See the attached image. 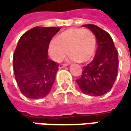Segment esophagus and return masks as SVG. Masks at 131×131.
<instances>
[{
	"label": "esophagus",
	"instance_id": "34e87169",
	"mask_svg": "<svg viewBox=\"0 0 131 131\" xmlns=\"http://www.w3.org/2000/svg\"><path fill=\"white\" fill-rule=\"evenodd\" d=\"M67 65H68V64H61L59 65V69L64 68V67H67Z\"/></svg>",
	"mask_w": 131,
	"mask_h": 131
}]
</instances>
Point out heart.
<instances>
[{
    "instance_id": "obj_1",
    "label": "heart",
    "mask_w": 131,
    "mask_h": 131,
    "mask_svg": "<svg viewBox=\"0 0 131 131\" xmlns=\"http://www.w3.org/2000/svg\"><path fill=\"white\" fill-rule=\"evenodd\" d=\"M69 52V59L87 62L93 58L96 48L94 33L88 29L71 28L61 32L58 38L51 40L48 51L55 61H61Z\"/></svg>"
}]
</instances>
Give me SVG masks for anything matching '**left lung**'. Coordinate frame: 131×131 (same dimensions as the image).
Instances as JSON below:
<instances>
[{
    "instance_id": "obj_1",
    "label": "left lung",
    "mask_w": 131,
    "mask_h": 131,
    "mask_svg": "<svg viewBox=\"0 0 131 131\" xmlns=\"http://www.w3.org/2000/svg\"><path fill=\"white\" fill-rule=\"evenodd\" d=\"M96 38L98 48L93 61L83 67L80 78L76 80L80 90L92 96H100L109 91L118 75V56L111 36L99 26L86 24Z\"/></svg>"
}]
</instances>
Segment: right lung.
Returning <instances> with one entry per match:
<instances>
[{
	"instance_id": "obj_1",
	"label": "right lung",
	"mask_w": 131,
	"mask_h": 131,
	"mask_svg": "<svg viewBox=\"0 0 131 131\" xmlns=\"http://www.w3.org/2000/svg\"><path fill=\"white\" fill-rule=\"evenodd\" d=\"M60 27L36 26L25 32L13 54V72L21 92L27 98L45 97L54 83L58 64L50 60L48 45Z\"/></svg>"
}]
</instances>
